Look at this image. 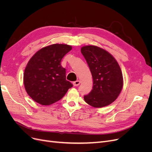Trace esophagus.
<instances>
[{"label": "esophagus", "mask_w": 152, "mask_h": 152, "mask_svg": "<svg viewBox=\"0 0 152 152\" xmlns=\"http://www.w3.org/2000/svg\"><path fill=\"white\" fill-rule=\"evenodd\" d=\"M80 82L79 80H76L75 82H73V86H77L80 84Z\"/></svg>", "instance_id": "obj_1"}]
</instances>
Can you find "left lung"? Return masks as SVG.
I'll list each match as a JSON object with an SVG mask.
<instances>
[{"label": "left lung", "mask_w": 152, "mask_h": 152, "mask_svg": "<svg viewBox=\"0 0 152 152\" xmlns=\"http://www.w3.org/2000/svg\"><path fill=\"white\" fill-rule=\"evenodd\" d=\"M93 79V89L84 96L85 102L94 108H102L113 103L123 87L120 66L107 50L96 45L81 48Z\"/></svg>", "instance_id": "8db88e82"}]
</instances>
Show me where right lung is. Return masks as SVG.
Returning <instances> with one entry per match:
<instances>
[{
    "mask_svg": "<svg viewBox=\"0 0 152 152\" xmlns=\"http://www.w3.org/2000/svg\"><path fill=\"white\" fill-rule=\"evenodd\" d=\"M71 45L54 44L39 50L26 65L23 74L25 90L30 97L42 105L61 99L73 85L66 80V69L61 65Z\"/></svg>",
    "mask_w": 152,
    "mask_h": 152,
    "instance_id": "1",
    "label": "right lung"
}]
</instances>
